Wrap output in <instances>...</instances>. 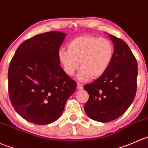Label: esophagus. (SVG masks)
Instances as JSON below:
<instances>
[{
  "instance_id": "esophagus-1",
  "label": "esophagus",
  "mask_w": 148,
  "mask_h": 148,
  "mask_svg": "<svg viewBox=\"0 0 148 148\" xmlns=\"http://www.w3.org/2000/svg\"><path fill=\"white\" fill-rule=\"evenodd\" d=\"M77 89H79V90H81V89L83 88V86H82V84H80V83H77Z\"/></svg>"
}]
</instances>
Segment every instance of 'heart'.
<instances>
[{
  "instance_id": "obj_1",
  "label": "heart",
  "mask_w": 148,
  "mask_h": 148,
  "mask_svg": "<svg viewBox=\"0 0 148 148\" xmlns=\"http://www.w3.org/2000/svg\"><path fill=\"white\" fill-rule=\"evenodd\" d=\"M113 44L106 38L80 36L68 44V50L58 51V60L63 71L73 75L80 65L78 77L80 80L99 77L106 73L114 58Z\"/></svg>"
}]
</instances>
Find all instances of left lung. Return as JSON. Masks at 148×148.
I'll list each match as a JSON object with an SVG mask.
<instances>
[{
	"label": "left lung",
	"mask_w": 148,
	"mask_h": 148,
	"mask_svg": "<svg viewBox=\"0 0 148 148\" xmlns=\"http://www.w3.org/2000/svg\"><path fill=\"white\" fill-rule=\"evenodd\" d=\"M114 45V58L104 74L84 86L89 99L86 114L93 120L108 122L117 119L128 109L137 90V62L122 39L109 35Z\"/></svg>",
	"instance_id": "1"
}]
</instances>
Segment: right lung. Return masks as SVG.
I'll list each match as a JSON object with an SVG mask.
<instances>
[{
    "label": "right lung",
    "mask_w": 148,
    "mask_h": 148,
    "mask_svg": "<svg viewBox=\"0 0 148 148\" xmlns=\"http://www.w3.org/2000/svg\"><path fill=\"white\" fill-rule=\"evenodd\" d=\"M66 34L49 32L20 45L8 68V93L16 112L28 122L58 120L77 83L63 71L58 51Z\"/></svg>",
    "instance_id": "right-lung-1"
}]
</instances>
